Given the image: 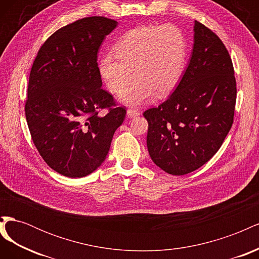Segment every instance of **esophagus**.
Masks as SVG:
<instances>
[{
  "label": "esophagus",
  "instance_id": "34e87169",
  "mask_svg": "<svg viewBox=\"0 0 259 259\" xmlns=\"http://www.w3.org/2000/svg\"><path fill=\"white\" fill-rule=\"evenodd\" d=\"M127 116L131 117V119H133V117H136L138 116L140 113L138 110H136V109H127Z\"/></svg>",
  "mask_w": 259,
  "mask_h": 259
}]
</instances>
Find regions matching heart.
Here are the masks:
<instances>
[{"label":"heart","mask_w":259,"mask_h":259,"mask_svg":"<svg viewBox=\"0 0 259 259\" xmlns=\"http://www.w3.org/2000/svg\"><path fill=\"white\" fill-rule=\"evenodd\" d=\"M188 44L184 32L174 25L144 26L125 32L114 45V53L100 57L98 71L109 91L117 93L132 73L131 83L120 92V103L140 106L173 91L187 64Z\"/></svg>","instance_id":"b5f03b06"}]
</instances>
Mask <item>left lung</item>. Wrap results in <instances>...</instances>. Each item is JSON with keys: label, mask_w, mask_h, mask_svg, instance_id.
Instances as JSON below:
<instances>
[{"label": "left lung", "mask_w": 259, "mask_h": 259, "mask_svg": "<svg viewBox=\"0 0 259 259\" xmlns=\"http://www.w3.org/2000/svg\"><path fill=\"white\" fill-rule=\"evenodd\" d=\"M193 48L182 80L159 107L144 112L151 160L170 175H185L209 161L234 115L237 84L230 55L213 31L194 21Z\"/></svg>", "instance_id": "8db88e82"}]
</instances>
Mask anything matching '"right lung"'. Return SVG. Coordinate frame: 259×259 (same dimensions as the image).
Segmentation results:
<instances>
[{
  "label": "right lung",
  "instance_id": "obj_1",
  "mask_svg": "<svg viewBox=\"0 0 259 259\" xmlns=\"http://www.w3.org/2000/svg\"><path fill=\"white\" fill-rule=\"evenodd\" d=\"M116 27L97 16L70 23L46 40L31 68L25 107L31 137L48 165L70 178L103 164L126 114L111 108L97 65L101 43ZM105 107L108 113L98 115Z\"/></svg>",
  "mask_w": 259,
  "mask_h": 259
}]
</instances>
